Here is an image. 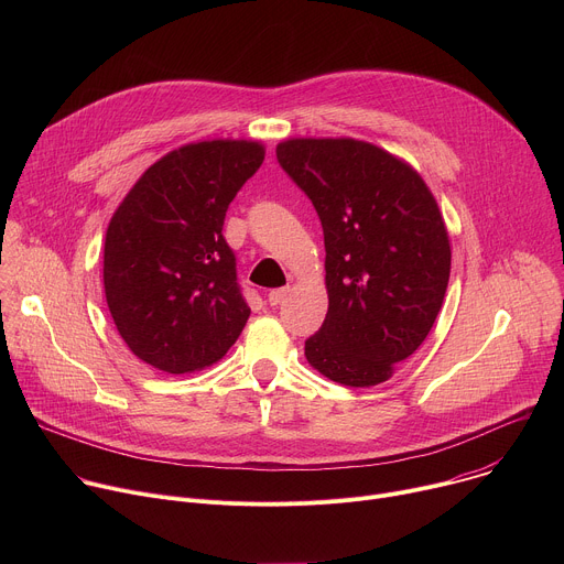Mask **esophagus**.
Instances as JSON below:
<instances>
[{
	"instance_id": "1",
	"label": "esophagus",
	"mask_w": 564,
	"mask_h": 564,
	"mask_svg": "<svg viewBox=\"0 0 564 564\" xmlns=\"http://www.w3.org/2000/svg\"><path fill=\"white\" fill-rule=\"evenodd\" d=\"M288 294H290V288H276L268 294V301H270V305H281L288 299Z\"/></svg>"
}]
</instances>
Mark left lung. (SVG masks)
I'll return each mask as SVG.
<instances>
[{
	"instance_id": "1",
	"label": "left lung",
	"mask_w": 564,
	"mask_h": 564,
	"mask_svg": "<svg viewBox=\"0 0 564 564\" xmlns=\"http://www.w3.org/2000/svg\"><path fill=\"white\" fill-rule=\"evenodd\" d=\"M276 158L324 227L328 314L305 359L350 388L388 381L446 294L451 240L437 200L404 158L364 140L288 138Z\"/></svg>"
}]
</instances>
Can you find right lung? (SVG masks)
Masks as SVG:
<instances>
[{
  "mask_svg": "<svg viewBox=\"0 0 564 564\" xmlns=\"http://www.w3.org/2000/svg\"><path fill=\"white\" fill-rule=\"evenodd\" d=\"M259 140L214 138L165 153L135 181L105 236V296L127 348L185 375L231 348L250 318L223 220L261 167Z\"/></svg>",
  "mask_w": 564,
  "mask_h": 564,
  "instance_id": "right-lung-1",
  "label": "right lung"
}]
</instances>
